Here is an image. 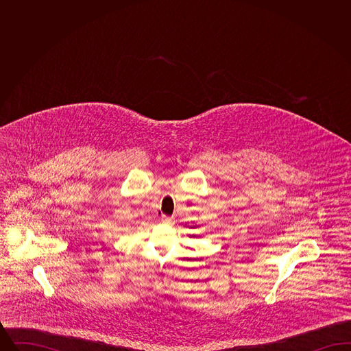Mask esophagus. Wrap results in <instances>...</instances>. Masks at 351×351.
Segmentation results:
<instances>
[{"instance_id":"esophagus-1","label":"esophagus","mask_w":351,"mask_h":351,"mask_svg":"<svg viewBox=\"0 0 351 351\" xmlns=\"http://www.w3.org/2000/svg\"><path fill=\"white\" fill-rule=\"evenodd\" d=\"M162 221H163L165 223H167V225H171V223L173 222V218L167 217V216H163V217H162Z\"/></svg>"}]
</instances>
